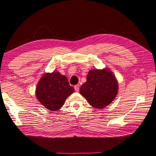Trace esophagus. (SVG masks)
<instances>
[{"mask_svg": "<svg viewBox=\"0 0 156 156\" xmlns=\"http://www.w3.org/2000/svg\"><path fill=\"white\" fill-rule=\"evenodd\" d=\"M75 90L76 92H79V90H80V85L75 86Z\"/></svg>", "mask_w": 156, "mask_h": 156, "instance_id": "obj_1", "label": "esophagus"}]
</instances>
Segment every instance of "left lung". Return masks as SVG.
Here are the masks:
<instances>
[{
	"label": "left lung",
	"instance_id": "obj_1",
	"mask_svg": "<svg viewBox=\"0 0 156 156\" xmlns=\"http://www.w3.org/2000/svg\"><path fill=\"white\" fill-rule=\"evenodd\" d=\"M80 92L92 106L104 108L116 98L118 83L115 76L108 68L91 70L88 73L86 81L81 86Z\"/></svg>",
	"mask_w": 156,
	"mask_h": 156
}]
</instances>
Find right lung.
Instances as JSON below:
<instances>
[{
	"label": "right lung",
	"instance_id": "add662e5",
	"mask_svg": "<svg viewBox=\"0 0 156 156\" xmlns=\"http://www.w3.org/2000/svg\"><path fill=\"white\" fill-rule=\"evenodd\" d=\"M74 90L66 76L54 71L41 76L36 88V96L45 108L55 111L63 106L66 98Z\"/></svg>",
	"mask_w": 156,
	"mask_h": 156
}]
</instances>
